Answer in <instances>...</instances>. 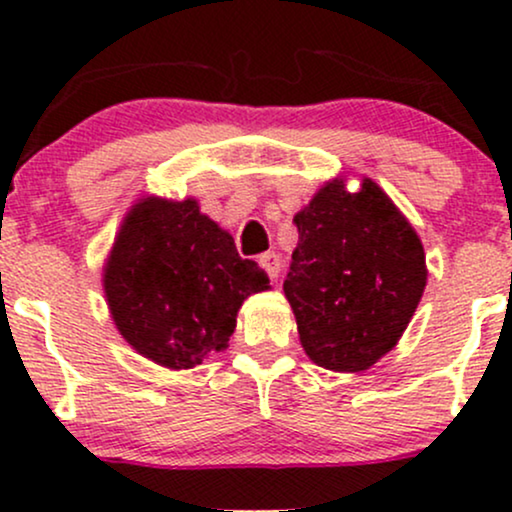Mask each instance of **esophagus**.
<instances>
[{
    "mask_svg": "<svg viewBox=\"0 0 512 512\" xmlns=\"http://www.w3.org/2000/svg\"><path fill=\"white\" fill-rule=\"evenodd\" d=\"M260 264L264 269H267V274L272 276V281L279 279L281 274V260L276 252H264V255H260Z\"/></svg>",
    "mask_w": 512,
    "mask_h": 512,
    "instance_id": "esophagus-1",
    "label": "esophagus"
}]
</instances>
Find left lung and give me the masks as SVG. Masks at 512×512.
<instances>
[{
	"label": "left lung",
	"mask_w": 512,
	"mask_h": 512,
	"mask_svg": "<svg viewBox=\"0 0 512 512\" xmlns=\"http://www.w3.org/2000/svg\"><path fill=\"white\" fill-rule=\"evenodd\" d=\"M298 245L284 293L305 354L337 373L368 370L395 349L426 289L419 236L378 182L330 180L293 216Z\"/></svg>",
	"instance_id": "8db88e82"
}]
</instances>
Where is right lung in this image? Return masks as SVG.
<instances>
[{"label": "right lung", "instance_id": "1", "mask_svg": "<svg viewBox=\"0 0 512 512\" xmlns=\"http://www.w3.org/2000/svg\"><path fill=\"white\" fill-rule=\"evenodd\" d=\"M267 289L264 269L243 260L231 233L192 197L139 199L103 267L117 332L137 354L170 370L195 368L211 351L226 349L240 305Z\"/></svg>", "mask_w": 512, "mask_h": 512}]
</instances>
